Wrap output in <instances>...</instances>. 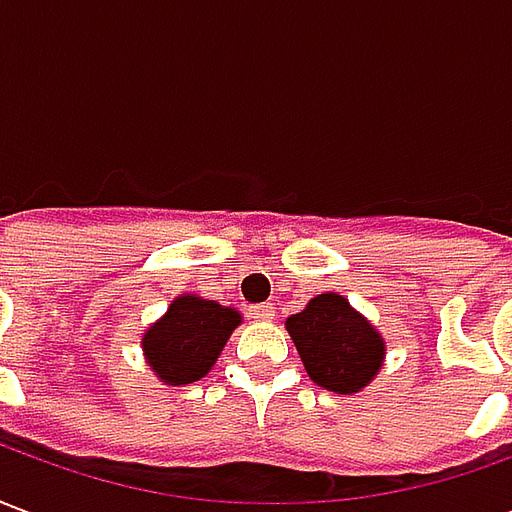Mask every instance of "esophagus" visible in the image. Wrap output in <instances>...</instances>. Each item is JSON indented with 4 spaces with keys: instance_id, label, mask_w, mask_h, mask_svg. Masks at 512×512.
Returning a JSON list of instances; mask_svg holds the SVG:
<instances>
[{
    "instance_id": "34e87169",
    "label": "esophagus",
    "mask_w": 512,
    "mask_h": 512,
    "mask_svg": "<svg viewBox=\"0 0 512 512\" xmlns=\"http://www.w3.org/2000/svg\"><path fill=\"white\" fill-rule=\"evenodd\" d=\"M249 315L255 321H271L274 318V307L271 304H255V307H249Z\"/></svg>"
}]
</instances>
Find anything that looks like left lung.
<instances>
[{
	"mask_svg": "<svg viewBox=\"0 0 512 512\" xmlns=\"http://www.w3.org/2000/svg\"><path fill=\"white\" fill-rule=\"evenodd\" d=\"M307 376L337 395L365 389L384 365L386 345L376 326L337 293H321L285 321Z\"/></svg>",
	"mask_w": 512,
	"mask_h": 512,
	"instance_id": "1",
	"label": "left lung"
}]
</instances>
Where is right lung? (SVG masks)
Returning a JSON list of instances; mask_svg holds the SVG:
<instances>
[{
  "instance_id": "obj_1",
  "label": "right lung",
  "mask_w": 512,
  "mask_h": 512,
  "mask_svg": "<svg viewBox=\"0 0 512 512\" xmlns=\"http://www.w3.org/2000/svg\"><path fill=\"white\" fill-rule=\"evenodd\" d=\"M238 323L233 307L183 293L142 337L147 365L164 384H194L211 373Z\"/></svg>"
}]
</instances>
